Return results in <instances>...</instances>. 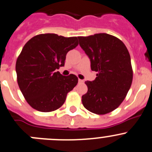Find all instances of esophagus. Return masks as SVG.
<instances>
[{
    "label": "esophagus",
    "mask_w": 152,
    "mask_h": 152,
    "mask_svg": "<svg viewBox=\"0 0 152 152\" xmlns=\"http://www.w3.org/2000/svg\"><path fill=\"white\" fill-rule=\"evenodd\" d=\"M78 81H79V83H83V82H84L83 81V80H81V79H79Z\"/></svg>",
    "instance_id": "esophagus-1"
}]
</instances>
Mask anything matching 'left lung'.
Here are the masks:
<instances>
[{
  "mask_svg": "<svg viewBox=\"0 0 152 152\" xmlns=\"http://www.w3.org/2000/svg\"><path fill=\"white\" fill-rule=\"evenodd\" d=\"M78 39L90 60L91 69L98 72L95 80L85 82L88 91L82 96V103L93 113L112 112L123 102L132 83L129 52L120 39L107 34L79 37Z\"/></svg>",
  "mask_w": 152,
  "mask_h": 152,
  "instance_id": "left-lung-1",
  "label": "left lung"
}]
</instances>
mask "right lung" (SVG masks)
<instances>
[{
    "label": "right lung",
    "instance_id": "obj_1",
    "mask_svg": "<svg viewBox=\"0 0 152 152\" xmlns=\"http://www.w3.org/2000/svg\"><path fill=\"white\" fill-rule=\"evenodd\" d=\"M77 45V37L55 34H39L24 45L15 65L17 81L34 109L51 112L64 104L78 78L72 74L62 75L57 69L64 66L67 53Z\"/></svg>",
    "mask_w": 152,
    "mask_h": 152
}]
</instances>
